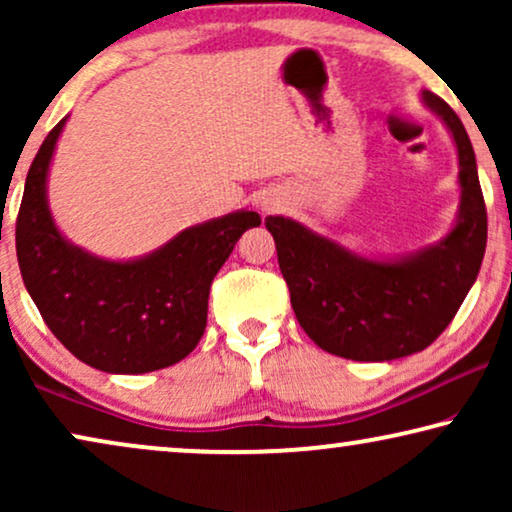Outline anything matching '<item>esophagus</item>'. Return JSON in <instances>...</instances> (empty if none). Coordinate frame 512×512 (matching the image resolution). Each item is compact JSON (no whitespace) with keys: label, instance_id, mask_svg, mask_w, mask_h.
Segmentation results:
<instances>
[{"label":"esophagus","instance_id":"esophagus-1","mask_svg":"<svg viewBox=\"0 0 512 512\" xmlns=\"http://www.w3.org/2000/svg\"><path fill=\"white\" fill-rule=\"evenodd\" d=\"M261 207H263V212H275V209L279 207L275 200H270V198H263V202H261Z\"/></svg>","mask_w":512,"mask_h":512}]
</instances>
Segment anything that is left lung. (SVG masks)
<instances>
[{
  "instance_id": "1",
  "label": "left lung",
  "mask_w": 512,
  "mask_h": 512,
  "mask_svg": "<svg viewBox=\"0 0 512 512\" xmlns=\"http://www.w3.org/2000/svg\"><path fill=\"white\" fill-rule=\"evenodd\" d=\"M422 97L459 153L461 205L450 235L408 258L370 261L298 221L265 219L298 324L342 359L391 361L429 347L450 326L485 256L487 209L471 139L450 104L429 90Z\"/></svg>"
}]
</instances>
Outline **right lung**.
I'll return each mask as SVG.
<instances>
[{
  "instance_id": "right-lung-1",
  "label": "right lung",
  "mask_w": 512,
  "mask_h": 512,
  "mask_svg": "<svg viewBox=\"0 0 512 512\" xmlns=\"http://www.w3.org/2000/svg\"><path fill=\"white\" fill-rule=\"evenodd\" d=\"M65 118L48 132L25 179L16 219L20 275L51 333L76 359L104 373L139 375L186 359L207 326L216 272L256 212L186 228L137 261H104L55 228L46 177Z\"/></svg>"
}]
</instances>
